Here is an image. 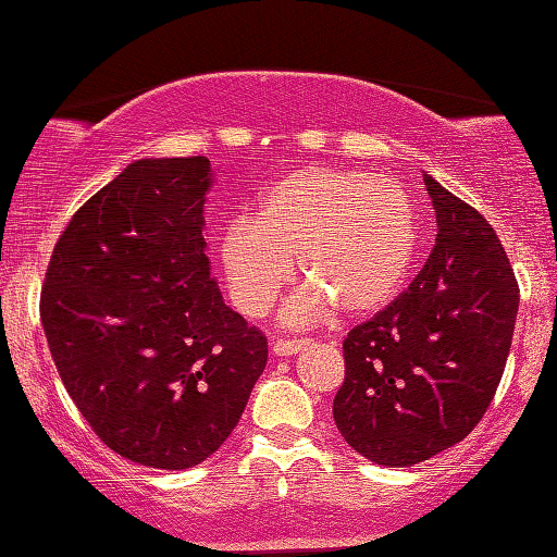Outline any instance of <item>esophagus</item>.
<instances>
[{
    "label": "esophagus",
    "instance_id": "1",
    "mask_svg": "<svg viewBox=\"0 0 557 557\" xmlns=\"http://www.w3.org/2000/svg\"><path fill=\"white\" fill-rule=\"evenodd\" d=\"M307 346V342L305 338H277V342H272V354L275 356H292V354H297L299 348H305Z\"/></svg>",
    "mask_w": 557,
    "mask_h": 557
}]
</instances>
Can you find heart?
<instances>
[{
	"instance_id": "1",
	"label": "heart",
	"mask_w": 557,
	"mask_h": 557,
	"mask_svg": "<svg viewBox=\"0 0 557 557\" xmlns=\"http://www.w3.org/2000/svg\"><path fill=\"white\" fill-rule=\"evenodd\" d=\"M299 270L309 282L282 307V322L305 326L336 307L369 317L391 305L418 256V221L403 188L358 169L299 166L260 191L252 219L219 238L233 305L265 314Z\"/></svg>"
}]
</instances>
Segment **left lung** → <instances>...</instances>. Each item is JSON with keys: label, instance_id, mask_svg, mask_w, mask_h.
<instances>
[{"label": "left lung", "instance_id": "left-lung-1", "mask_svg": "<svg viewBox=\"0 0 557 557\" xmlns=\"http://www.w3.org/2000/svg\"><path fill=\"white\" fill-rule=\"evenodd\" d=\"M437 238L408 292L344 342L334 422L358 455L412 467L465 440L511 351L518 282L492 225L422 174Z\"/></svg>", "mask_w": 557, "mask_h": 557}]
</instances>
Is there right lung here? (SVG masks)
Segmentation results:
<instances>
[{"mask_svg":"<svg viewBox=\"0 0 557 557\" xmlns=\"http://www.w3.org/2000/svg\"><path fill=\"white\" fill-rule=\"evenodd\" d=\"M206 157L137 159L55 243L41 324L65 391L106 445L188 469L219 449L268 363L206 256Z\"/></svg>","mask_w":557,"mask_h":557,"instance_id":"add662e5","label":"right lung"}]
</instances>
